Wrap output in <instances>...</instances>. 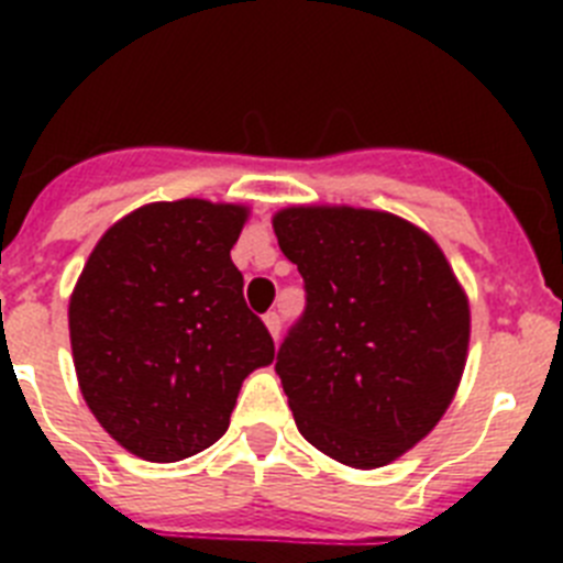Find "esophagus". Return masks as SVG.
<instances>
[{
    "label": "esophagus",
    "mask_w": 563,
    "mask_h": 563,
    "mask_svg": "<svg viewBox=\"0 0 563 563\" xmlns=\"http://www.w3.org/2000/svg\"><path fill=\"white\" fill-rule=\"evenodd\" d=\"M265 327L271 330L273 338H278V332H282V316H278V312H267Z\"/></svg>",
    "instance_id": "esophagus-1"
}]
</instances>
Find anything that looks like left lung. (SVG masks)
Segmentation results:
<instances>
[{
  "mask_svg": "<svg viewBox=\"0 0 563 563\" xmlns=\"http://www.w3.org/2000/svg\"><path fill=\"white\" fill-rule=\"evenodd\" d=\"M273 231L307 292L276 355L298 431L343 465H389L454 400L465 292L434 239L395 213L298 206Z\"/></svg>",
  "mask_w": 563,
  "mask_h": 563,
  "instance_id": "8db88e82",
  "label": "left lung"
}]
</instances>
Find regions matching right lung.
Segmentation results:
<instances>
[{
	"instance_id": "right-lung-1",
	"label": "right lung",
	"mask_w": 563,
	"mask_h": 563,
	"mask_svg": "<svg viewBox=\"0 0 563 563\" xmlns=\"http://www.w3.org/2000/svg\"><path fill=\"white\" fill-rule=\"evenodd\" d=\"M245 206L152 202L114 222L69 298L78 386L107 434L148 462L228 431L242 380L276 355L231 262Z\"/></svg>"
}]
</instances>
